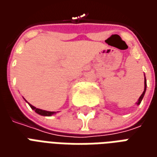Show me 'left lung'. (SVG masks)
<instances>
[{
	"label": "left lung",
	"instance_id": "obj_1",
	"mask_svg": "<svg viewBox=\"0 0 157 157\" xmlns=\"http://www.w3.org/2000/svg\"><path fill=\"white\" fill-rule=\"evenodd\" d=\"M145 90H146V80H145V89H144V92H143V93L141 94V96L140 97V98H139L138 102H137V104H140V102H141L142 99H143V98H144V95H145Z\"/></svg>",
	"mask_w": 157,
	"mask_h": 157
}]
</instances>
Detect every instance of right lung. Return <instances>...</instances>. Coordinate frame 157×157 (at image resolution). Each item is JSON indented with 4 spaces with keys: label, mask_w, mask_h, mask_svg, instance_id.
Wrapping results in <instances>:
<instances>
[{
    "label": "right lung",
    "mask_w": 157,
    "mask_h": 157,
    "mask_svg": "<svg viewBox=\"0 0 157 157\" xmlns=\"http://www.w3.org/2000/svg\"><path fill=\"white\" fill-rule=\"evenodd\" d=\"M29 106L31 107V109L33 110H34L38 114H40L42 116H51L53 115L54 113H55V112H48V111H45V110H42V109H37L35 107H33V105H31L30 103H29Z\"/></svg>",
    "instance_id": "add662e5"
}]
</instances>
